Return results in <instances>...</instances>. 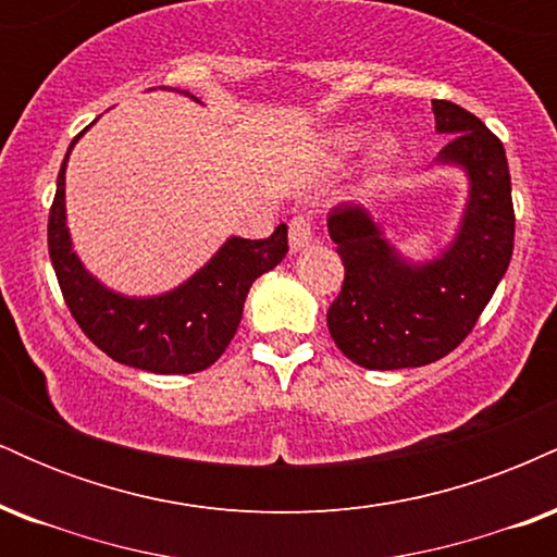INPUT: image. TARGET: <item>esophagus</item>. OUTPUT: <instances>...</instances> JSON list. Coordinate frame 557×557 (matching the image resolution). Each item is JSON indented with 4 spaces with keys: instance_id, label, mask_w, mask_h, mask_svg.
I'll return each instance as SVG.
<instances>
[{
    "instance_id": "esophagus-1",
    "label": "esophagus",
    "mask_w": 557,
    "mask_h": 557,
    "mask_svg": "<svg viewBox=\"0 0 557 557\" xmlns=\"http://www.w3.org/2000/svg\"><path fill=\"white\" fill-rule=\"evenodd\" d=\"M287 240H290V251L293 253L304 251L306 246H311V240H314V222H311L309 214L293 216V220H290V233H287Z\"/></svg>"
}]
</instances>
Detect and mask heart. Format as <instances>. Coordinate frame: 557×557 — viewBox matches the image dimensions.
I'll use <instances>...</instances> for the list:
<instances>
[{"label": "heart", "instance_id": "b5f03b06", "mask_svg": "<svg viewBox=\"0 0 557 557\" xmlns=\"http://www.w3.org/2000/svg\"><path fill=\"white\" fill-rule=\"evenodd\" d=\"M367 138L369 133L363 131V127H345V131H337L335 136L327 140V154L332 162H345V159L354 157L356 151L367 144ZM395 157H398V140L389 136L382 138L374 149L376 168H389V164L395 162Z\"/></svg>", "mask_w": 557, "mask_h": 557}]
</instances>
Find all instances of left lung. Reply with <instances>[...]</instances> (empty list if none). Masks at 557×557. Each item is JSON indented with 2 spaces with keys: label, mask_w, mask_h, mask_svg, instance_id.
<instances>
[{
  "label": "left lung",
  "mask_w": 557,
  "mask_h": 557,
  "mask_svg": "<svg viewBox=\"0 0 557 557\" xmlns=\"http://www.w3.org/2000/svg\"><path fill=\"white\" fill-rule=\"evenodd\" d=\"M432 112L437 133L450 136L434 162L469 177L450 246L432 261H411L359 203H341L327 216L345 267L327 327L337 348L363 369L424 367L458 348L513 253L516 216L500 138L453 101L434 99Z\"/></svg>",
  "instance_id": "8db88e82"
}]
</instances>
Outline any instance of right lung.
Instances as JSON below:
<instances>
[{
    "instance_id": "right-lung-1",
    "label": "right lung",
    "mask_w": 557,
    "mask_h": 557,
    "mask_svg": "<svg viewBox=\"0 0 557 557\" xmlns=\"http://www.w3.org/2000/svg\"><path fill=\"white\" fill-rule=\"evenodd\" d=\"M83 133L73 138L62 159L49 212V257L70 314L96 348L125 367L154 374H194L212 367L238 332L253 280L285 259L287 225H280L264 240L233 235L194 277L162 296L131 298L114 293L83 267L67 230L65 170Z\"/></svg>"
}]
</instances>
